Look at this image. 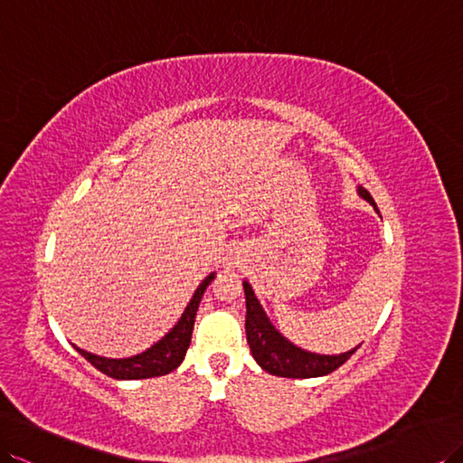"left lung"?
I'll return each instance as SVG.
<instances>
[{
	"instance_id": "left-lung-1",
	"label": "left lung",
	"mask_w": 463,
	"mask_h": 463,
	"mask_svg": "<svg viewBox=\"0 0 463 463\" xmlns=\"http://www.w3.org/2000/svg\"><path fill=\"white\" fill-rule=\"evenodd\" d=\"M359 196L365 198L371 206L377 204L375 200L371 198L365 188H359ZM379 212V210H377ZM245 290V334H247V344H250L251 355L255 362L261 365L267 373L277 375V377H292V379H310V377H322L328 375L337 367H342L349 357L355 354L345 352L340 355H318L304 352V349L292 345L287 337L280 335L275 326L269 322L261 304L255 298L250 283H243Z\"/></svg>"
}]
</instances>
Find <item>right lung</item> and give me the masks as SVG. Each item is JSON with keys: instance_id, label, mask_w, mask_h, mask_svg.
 <instances>
[{"instance_id": "1", "label": "right lung", "mask_w": 463, "mask_h": 463, "mask_svg": "<svg viewBox=\"0 0 463 463\" xmlns=\"http://www.w3.org/2000/svg\"><path fill=\"white\" fill-rule=\"evenodd\" d=\"M212 279L213 275L202 280L200 287L194 292L193 300L188 302L183 318L178 320L175 328L168 332L159 344H155L153 347L146 349V352L128 359L99 357V355L84 352L80 347H76V352L82 357H86L90 364L101 371V373H106L108 377H114V379H149V377L171 373V371H175L180 364H183V359L186 355L190 340H193L198 304L202 295H204L206 287L212 283Z\"/></svg>"}]
</instances>
